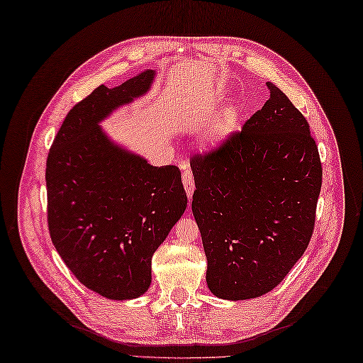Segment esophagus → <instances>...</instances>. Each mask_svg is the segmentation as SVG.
<instances>
[{
	"instance_id": "1",
	"label": "esophagus",
	"mask_w": 363,
	"mask_h": 363,
	"mask_svg": "<svg viewBox=\"0 0 363 363\" xmlns=\"http://www.w3.org/2000/svg\"><path fill=\"white\" fill-rule=\"evenodd\" d=\"M182 180H183V188L188 195L194 194L195 189V183H194V174L191 169H184L183 175H182Z\"/></svg>"
}]
</instances>
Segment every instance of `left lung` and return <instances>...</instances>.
<instances>
[{
	"label": "left lung",
	"mask_w": 363,
	"mask_h": 363,
	"mask_svg": "<svg viewBox=\"0 0 363 363\" xmlns=\"http://www.w3.org/2000/svg\"><path fill=\"white\" fill-rule=\"evenodd\" d=\"M240 131L191 159L192 212L218 298L272 291L311 242L323 167L303 113L276 84Z\"/></svg>",
	"instance_id": "left-lung-1"
}]
</instances>
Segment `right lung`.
Listing matches in <instances>:
<instances>
[{
  "instance_id": "right-lung-1",
  "label": "right lung",
  "mask_w": 363,
  "mask_h": 363,
  "mask_svg": "<svg viewBox=\"0 0 363 363\" xmlns=\"http://www.w3.org/2000/svg\"><path fill=\"white\" fill-rule=\"evenodd\" d=\"M152 79L147 69L113 89L98 86L68 112L47 157L52 244L77 280L111 300L147 292L151 257L188 204L177 167H151L98 127Z\"/></svg>"
}]
</instances>
